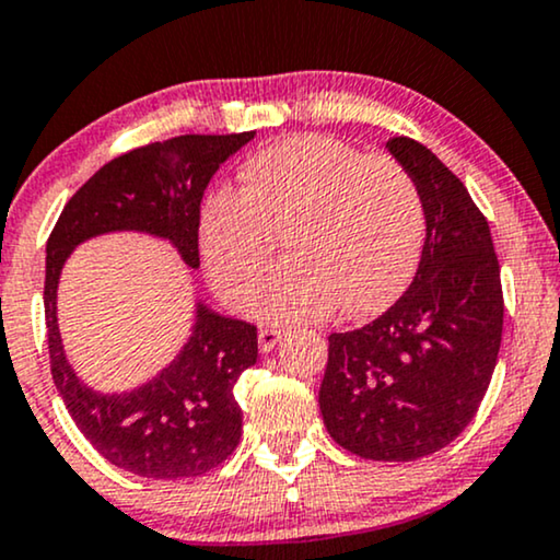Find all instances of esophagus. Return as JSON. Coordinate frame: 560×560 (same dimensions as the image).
Segmentation results:
<instances>
[{
  "label": "esophagus",
  "mask_w": 560,
  "mask_h": 560,
  "mask_svg": "<svg viewBox=\"0 0 560 560\" xmlns=\"http://www.w3.org/2000/svg\"><path fill=\"white\" fill-rule=\"evenodd\" d=\"M281 336H284V332H281L279 328H260V330H258V346H260V351H264V353L271 351L273 346L281 341Z\"/></svg>",
  "instance_id": "1"
}]
</instances>
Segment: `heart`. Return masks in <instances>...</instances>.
<instances>
[{
    "mask_svg": "<svg viewBox=\"0 0 560 560\" xmlns=\"http://www.w3.org/2000/svg\"><path fill=\"white\" fill-rule=\"evenodd\" d=\"M284 234L293 258L265 292L259 281ZM427 240V201L390 154L304 133L268 144L240 170V190L201 207L198 247L211 287L268 320L382 313L406 292Z\"/></svg>",
    "mask_w": 560,
    "mask_h": 560,
    "instance_id": "b5f03b06",
    "label": "heart"
}]
</instances>
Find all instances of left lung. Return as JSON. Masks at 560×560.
<instances>
[{
  "label": "left lung",
  "mask_w": 560,
  "mask_h": 560,
  "mask_svg": "<svg viewBox=\"0 0 560 560\" xmlns=\"http://www.w3.org/2000/svg\"><path fill=\"white\" fill-rule=\"evenodd\" d=\"M419 180L427 243L406 294L359 330L330 332L320 410L328 434L364 459L434 455L478 413L497 366L504 292L483 211L416 139L387 141Z\"/></svg>",
  "instance_id": "obj_1"
}]
</instances>
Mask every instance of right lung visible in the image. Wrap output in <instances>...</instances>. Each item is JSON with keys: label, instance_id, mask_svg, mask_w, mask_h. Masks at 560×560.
Segmentation results:
<instances>
[{"label": "right lung", "instance_id": "right-lung-1", "mask_svg": "<svg viewBox=\"0 0 560 560\" xmlns=\"http://www.w3.org/2000/svg\"><path fill=\"white\" fill-rule=\"evenodd\" d=\"M256 131L186 133L137 147L97 170L63 207L46 243V328L56 390L84 439L116 468L141 478H194L235 452L243 410L240 374L258 359L256 325L198 304L194 336L167 370L137 390L103 395L80 382L56 325V284L63 260L84 240L116 230L165 237L198 268V219L211 175Z\"/></svg>", "mask_w": 560, "mask_h": 560}]
</instances>
